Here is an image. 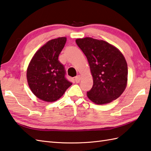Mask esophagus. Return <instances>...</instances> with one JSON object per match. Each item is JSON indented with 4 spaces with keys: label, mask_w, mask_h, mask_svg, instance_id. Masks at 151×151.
Instances as JSON below:
<instances>
[{
    "label": "esophagus",
    "mask_w": 151,
    "mask_h": 151,
    "mask_svg": "<svg viewBox=\"0 0 151 151\" xmlns=\"http://www.w3.org/2000/svg\"><path fill=\"white\" fill-rule=\"evenodd\" d=\"M75 81L77 83H79L80 80H81V76H77L76 77H75Z\"/></svg>",
    "instance_id": "esophagus-1"
}]
</instances>
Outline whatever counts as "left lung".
I'll use <instances>...</instances> for the list:
<instances>
[{"mask_svg":"<svg viewBox=\"0 0 151 151\" xmlns=\"http://www.w3.org/2000/svg\"><path fill=\"white\" fill-rule=\"evenodd\" d=\"M76 42L87 57L93 76V85L87 92L88 98L98 105L118 98L128 80L127 63L121 52L107 42L90 37L77 39Z\"/></svg>","mask_w":151,"mask_h":151,"instance_id":"8db88e82","label":"left lung"}]
</instances>
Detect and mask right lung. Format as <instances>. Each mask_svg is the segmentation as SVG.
I'll return each mask as SVG.
<instances>
[{
  "label": "right lung",
  "mask_w": 151,
  "mask_h": 151,
  "mask_svg": "<svg viewBox=\"0 0 151 151\" xmlns=\"http://www.w3.org/2000/svg\"><path fill=\"white\" fill-rule=\"evenodd\" d=\"M66 37L48 41L36 51L27 70V81L35 96L43 101L57 100L72 85L58 58L66 44Z\"/></svg>",
  "instance_id": "1"
}]
</instances>
